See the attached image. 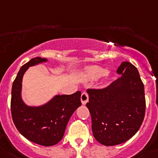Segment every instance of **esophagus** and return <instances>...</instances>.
Masks as SVG:
<instances>
[{
  "label": "esophagus",
  "instance_id": "esophagus-1",
  "mask_svg": "<svg viewBox=\"0 0 158 158\" xmlns=\"http://www.w3.org/2000/svg\"><path fill=\"white\" fill-rule=\"evenodd\" d=\"M81 103L83 105H85L87 103V102L89 101V95L88 94L84 92V93L81 94Z\"/></svg>",
  "mask_w": 158,
  "mask_h": 158
}]
</instances>
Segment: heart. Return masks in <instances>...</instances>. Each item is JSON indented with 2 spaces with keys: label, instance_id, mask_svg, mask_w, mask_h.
Instances as JSON below:
<instances>
[{
  "label": "heart",
  "instance_id": "obj_1",
  "mask_svg": "<svg viewBox=\"0 0 158 158\" xmlns=\"http://www.w3.org/2000/svg\"><path fill=\"white\" fill-rule=\"evenodd\" d=\"M105 73L106 70L103 68L97 65H92L85 69L84 72V77L87 80H95L104 75Z\"/></svg>",
  "mask_w": 158,
  "mask_h": 158
}]
</instances>
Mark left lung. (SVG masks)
I'll list each match as a JSON object with an SVG mask.
<instances>
[{
    "mask_svg": "<svg viewBox=\"0 0 158 158\" xmlns=\"http://www.w3.org/2000/svg\"><path fill=\"white\" fill-rule=\"evenodd\" d=\"M122 77L103 89H88L86 103L94 136L113 146L131 139L141 126L145 113L144 84L137 69L127 61L117 69Z\"/></svg>",
    "mask_w": 158,
    "mask_h": 158,
    "instance_id": "8db88e82",
    "label": "left lung"
}]
</instances>
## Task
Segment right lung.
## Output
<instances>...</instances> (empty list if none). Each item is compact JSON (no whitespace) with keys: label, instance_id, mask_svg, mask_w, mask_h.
<instances>
[{"label":"right lung","instance_id":"add662e5","mask_svg":"<svg viewBox=\"0 0 158 158\" xmlns=\"http://www.w3.org/2000/svg\"><path fill=\"white\" fill-rule=\"evenodd\" d=\"M36 57L21 67L13 83L11 114L14 125L27 140L43 146H52L62 140L72 114L81 105V91L70 95H56L40 106H29L22 99V82L28 68L47 62Z\"/></svg>","mask_w":158,"mask_h":158}]
</instances>
